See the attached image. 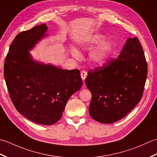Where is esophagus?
I'll return each instance as SVG.
<instances>
[{
  "label": "esophagus",
  "instance_id": "obj_1",
  "mask_svg": "<svg viewBox=\"0 0 157 157\" xmlns=\"http://www.w3.org/2000/svg\"><path fill=\"white\" fill-rule=\"evenodd\" d=\"M81 77H82V79L83 81H84L86 77H87V72H86V71H81Z\"/></svg>",
  "mask_w": 157,
  "mask_h": 157
}]
</instances>
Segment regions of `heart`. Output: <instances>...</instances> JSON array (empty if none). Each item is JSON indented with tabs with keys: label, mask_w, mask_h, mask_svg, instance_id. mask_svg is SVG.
Instances as JSON below:
<instances>
[{
	"label": "heart",
	"mask_w": 157,
	"mask_h": 157,
	"mask_svg": "<svg viewBox=\"0 0 157 157\" xmlns=\"http://www.w3.org/2000/svg\"><path fill=\"white\" fill-rule=\"evenodd\" d=\"M106 36L100 33H96L86 39L82 48H90L99 45L90 52L89 59L92 63L97 65H103L109 61L114 51L115 43L112 39H105ZM71 55L76 59L80 57V54L75 48L71 49Z\"/></svg>",
	"instance_id": "obj_1"
}]
</instances>
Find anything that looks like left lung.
I'll return each instance as SVG.
<instances>
[{"label": "left lung", "mask_w": 157, "mask_h": 157, "mask_svg": "<svg viewBox=\"0 0 157 157\" xmlns=\"http://www.w3.org/2000/svg\"><path fill=\"white\" fill-rule=\"evenodd\" d=\"M148 73L137 38H129L118 57L88 72L86 84L92 93L89 113L101 123L124 117L140 101Z\"/></svg>", "instance_id": "obj_1"}]
</instances>
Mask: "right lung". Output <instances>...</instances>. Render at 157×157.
<instances>
[{
  "label": "right lung",
  "mask_w": 157,
  "mask_h": 157,
  "mask_svg": "<svg viewBox=\"0 0 157 157\" xmlns=\"http://www.w3.org/2000/svg\"><path fill=\"white\" fill-rule=\"evenodd\" d=\"M47 29L44 23L17 34L5 58L4 76L17 111L33 122L51 125L61 118L82 79L78 69H63L33 59L29 51L48 35Z\"/></svg>",
  "instance_id": "obj_1"
}]
</instances>
